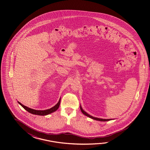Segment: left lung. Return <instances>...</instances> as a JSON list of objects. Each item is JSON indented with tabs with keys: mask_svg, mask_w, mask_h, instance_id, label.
I'll use <instances>...</instances> for the list:
<instances>
[{
	"mask_svg": "<svg viewBox=\"0 0 150 150\" xmlns=\"http://www.w3.org/2000/svg\"><path fill=\"white\" fill-rule=\"evenodd\" d=\"M80 110L81 112H83V114L85 115H86L87 116L89 117L90 118H92L93 120H97V121H110V120H112V119H102V118H97V117H93L91 115H89V114H88L86 112H85L83 110L81 107L80 106Z\"/></svg>",
	"mask_w": 150,
	"mask_h": 150,
	"instance_id": "1",
	"label": "left lung"
}]
</instances>
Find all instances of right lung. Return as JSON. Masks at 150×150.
<instances>
[{
	"mask_svg": "<svg viewBox=\"0 0 150 150\" xmlns=\"http://www.w3.org/2000/svg\"><path fill=\"white\" fill-rule=\"evenodd\" d=\"M60 102H61V99H59V101L57 103L54 105V107H52L50 109H47V110H35V109H33L27 107H26L25 105H23V104H21L20 102L18 101V103H19L20 105L23 107V108L26 110L27 112H29L31 113L32 114H34V115H42V116H44V115H47L51 114L53 112H55L56 110H57L59 105H60Z\"/></svg>",
	"mask_w": 150,
	"mask_h": 150,
	"instance_id": "obj_1",
	"label": "right lung"
}]
</instances>
